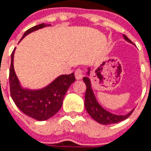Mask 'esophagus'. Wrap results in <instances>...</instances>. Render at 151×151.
<instances>
[{"label": "esophagus", "instance_id": "esophagus-1", "mask_svg": "<svg viewBox=\"0 0 151 151\" xmlns=\"http://www.w3.org/2000/svg\"><path fill=\"white\" fill-rule=\"evenodd\" d=\"M75 78L76 79H82L83 78V71L80 69H77L75 71Z\"/></svg>", "mask_w": 151, "mask_h": 151}]
</instances>
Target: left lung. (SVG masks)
Returning <instances> with one entry per match:
<instances>
[{
  "instance_id": "8db88e82",
  "label": "left lung",
  "mask_w": 151,
  "mask_h": 151,
  "mask_svg": "<svg viewBox=\"0 0 151 151\" xmlns=\"http://www.w3.org/2000/svg\"><path fill=\"white\" fill-rule=\"evenodd\" d=\"M123 36L126 41L133 44L131 42V40L126 35H123ZM90 72H91V67L87 69L86 73L88 76L90 75ZM88 76L84 77L83 80H84L85 84L86 85V96H85V107H86V110L90 116H91L95 121H97L98 123H99L101 124H116V123L121 122V121L126 119L128 116H130L132 113L133 110L130 111L129 113H127L125 115H116V114H113V113L108 111L107 110H105L97 100V98H96L94 91H93L92 87H91V79Z\"/></svg>"
}]
</instances>
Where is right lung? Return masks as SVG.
<instances>
[{
  "label": "right lung",
  "instance_id": "add662e5",
  "mask_svg": "<svg viewBox=\"0 0 151 151\" xmlns=\"http://www.w3.org/2000/svg\"><path fill=\"white\" fill-rule=\"evenodd\" d=\"M51 26L45 23L29 28L24 33L21 40L32 32ZM20 40V41H21ZM14 51L11 54L9 69L10 93L14 104L21 111L39 121H45L53 116L61 108L65 95L70 86L75 81L74 73L57 77L47 86L40 89H28L22 87L14 68Z\"/></svg>",
  "mask_w": 151,
  "mask_h": 151
}]
</instances>
